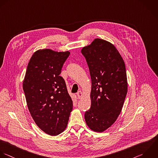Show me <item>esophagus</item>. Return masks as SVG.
Returning <instances> with one entry per match:
<instances>
[{"label":"esophagus","mask_w":158,"mask_h":158,"mask_svg":"<svg viewBox=\"0 0 158 158\" xmlns=\"http://www.w3.org/2000/svg\"><path fill=\"white\" fill-rule=\"evenodd\" d=\"M77 97H78L79 99H81L82 98V97H83V94H82V93L81 91H79V92H78L77 93Z\"/></svg>","instance_id":"obj_1"}]
</instances>
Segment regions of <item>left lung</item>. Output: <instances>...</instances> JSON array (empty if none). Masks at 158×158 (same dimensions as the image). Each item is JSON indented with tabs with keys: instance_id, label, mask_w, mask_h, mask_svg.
<instances>
[{
	"instance_id": "8db88e82",
	"label": "left lung",
	"mask_w": 158,
	"mask_h": 158,
	"mask_svg": "<svg viewBox=\"0 0 158 158\" xmlns=\"http://www.w3.org/2000/svg\"><path fill=\"white\" fill-rule=\"evenodd\" d=\"M81 53L92 81L91 106L85 121L90 130L103 132L115 123L124 105L128 89L125 63L115 46L102 39H95Z\"/></svg>"
}]
</instances>
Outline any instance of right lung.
<instances>
[{
	"label": "right lung",
	"mask_w": 158,
	"mask_h": 158,
	"mask_svg": "<svg viewBox=\"0 0 158 158\" xmlns=\"http://www.w3.org/2000/svg\"><path fill=\"white\" fill-rule=\"evenodd\" d=\"M70 52L39 49L32 55L23 83L28 110L36 125L52 136L63 132L73 110V100L60 76Z\"/></svg>",
	"instance_id": "right-lung-1"
}]
</instances>
